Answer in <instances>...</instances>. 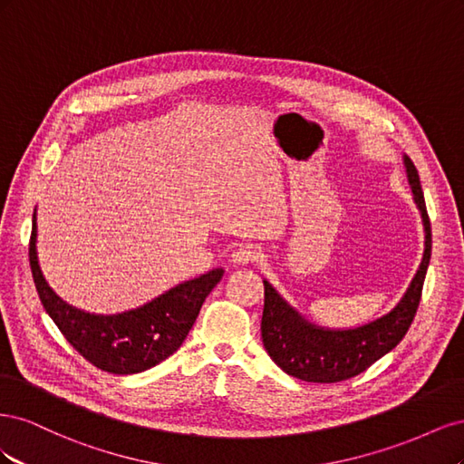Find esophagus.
I'll return each mask as SVG.
<instances>
[{
  "instance_id": "1",
  "label": "esophagus",
  "mask_w": 464,
  "mask_h": 464,
  "mask_svg": "<svg viewBox=\"0 0 464 464\" xmlns=\"http://www.w3.org/2000/svg\"><path fill=\"white\" fill-rule=\"evenodd\" d=\"M259 261V251L256 247H249V246H242L237 247L234 254H232V263L234 265H242V266H247L251 263Z\"/></svg>"
}]
</instances>
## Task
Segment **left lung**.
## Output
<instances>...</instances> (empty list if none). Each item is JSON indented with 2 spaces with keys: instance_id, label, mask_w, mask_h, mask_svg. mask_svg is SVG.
Segmentation results:
<instances>
[{
  "instance_id": "8db88e82",
  "label": "left lung",
  "mask_w": 464,
  "mask_h": 464,
  "mask_svg": "<svg viewBox=\"0 0 464 464\" xmlns=\"http://www.w3.org/2000/svg\"><path fill=\"white\" fill-rule=\"evenodd\" d=\"M404 168L412 189V199L424 224V256L402 298L387 314L356 327H323L305 319L296 307H292L280 296L269 280H263V346L276 366L288 375L310 383L344 382V379L362 373L373 362L391 353L409 331L418 310L420 296H422L424 278L431 257V227L418 170L406 154Z\"/></svg>"
}]
</instances>
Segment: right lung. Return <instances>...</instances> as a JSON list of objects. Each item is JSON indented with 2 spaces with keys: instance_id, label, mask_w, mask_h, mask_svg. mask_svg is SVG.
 Returning <instances> with one entry per match:
<instances>
[{
  "instance_id": "obj_1",
  "label": "right lung",
  "mask_w": 464,
  "mask_h": 464,
  "mask_svg": "<svg viewBox=\"0 0 464 464\" xmlns=\"http://www.w3.org/2000/svg\"><path fill=\"white\" fill-rule=\"evenodd\" d=\"M36 208L31 234V271L46 314L77 353L98 370L130 375L157 366L186 341L205 298L224 275L222 266L184 280L154 300L121 314H91L67 304L42 275L36 251Z\"/></svg>"
}]
</instances>
